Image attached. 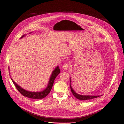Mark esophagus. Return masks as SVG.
Wrapping results in <instances>:
<instances>
[{"instance_id": "obj_1", "label": "esophagus", "mask_w": 124, "mask_h": 124, "mask_svg": "<svg viewBox=\"0 0 124 124\" xmlns=\"http://www.w3.org/2000/svg\"><path fill=\"white\" fill-rule=\"evenodd\" d=\"M69 64H67V63H65V64H64L63 65L62 68H63V69L64 70H67L68 68H69Z\"/></svg>"}]
</instances>
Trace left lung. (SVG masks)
Returning <instances> with one entry per match:
<instances>
[{"instance_id":"8db88e82","label":"left lung","mask_w":124,"mask_h":124,"mask_svg":"<svg viewBox=\"0 0 124 124\" xmlns=\"http://www.w3.org/2000/svg\"><path fill=\"white\" fill-rule=\"evenodd\" d=\"M70 90H71L73 95L78 99L81 100V101H85L87 100H91L94 98H98L100 97V96H85V95H80L78 94H77L72 88L71 85H70V82H71V79L70 78Z\"/></svg>"}]
</instances>
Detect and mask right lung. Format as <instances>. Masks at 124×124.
Returning <instances> with one entry per match:
<instances>
[{
  "mask_svg": "<svg viewBox=\"0 0 124 124\" xmlns=\"http://www.w3.org/2000/svg\"><path fill=\"white\" fill-rule=\"evenodd\" d=\"M24 36L25 35H23L21 38H23ZM60 72V70L59 68V67L57 66L52 73V74L50 78L49 83L47 87L44 90L42 91V92H29V91H26L23 89V88H22L19 85H17L12 78L11 79L13 83L14 84L15 86H16L17 90H18V91L23 96L29 98L34 99H41L44 98L45 97L47 96V95L49 93V92H50L52 89V87L53 84H54V79L56 78V77L59 75Z\"/></svg>",
  "mask_w": 124,
  "mask_h": 124,
  "instance_id": "add662e5",
  "label": "right lung"
}]
</instances>
